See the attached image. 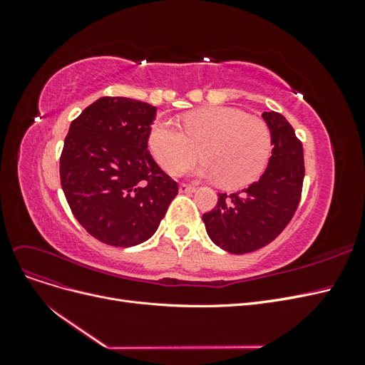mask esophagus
<instances>
[{"instance_id":"1","label":"esophagus","mask_w":365,"mask_h":365,"mask_svg":"<svg viewBox=\"0 0 365 365\" xmlns=\"http://www.w3.org/2000/svg\"><path fill=\"white\" fill-rule=\"evenodd\" d=\"M196 190V187L193 185H189V184H180V192L181 193H193Z\"/></svg>"}]
</instances>
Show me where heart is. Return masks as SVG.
Wrapping results in <instances>:
<instances>
[{"mask_svg": "<svg viewBox=\"0 0 365 365\" xmlns=\"http://www.w3.org/2000/svg\"><path fill=\"white\" fill-rule=\"evenodd\" d=\"M149 149L168 172L180 170L197 157L205 161L197 173L217 180L225 189L256 181L268 165L272 135L267 121L236 108L213 106L182 117V129L157 120L149 132Z\"/></svg>", "mask_w": 365, "mask_h": 365, "instance_id": "obj_1", "label": "heart"}]
</instances>
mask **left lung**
Returning <instances> with one entry per match:
<instances>
[{"label": "left lung", "instance_id": "8db88e82", "mask_svg": "<svg viewBox=\"0 0 365 365\" xmlns=\"http://www.w3.org/2000/svg\"><path fill=\"white\" fill-rule=\"evenodd\" d=\"M272 135V155L260 178L237 193H219L205 230L215 244L231 254L260 250L291 222L302 200L303 145L282 114L263 113Z\"/></svg>", "mask_w": 365, "mask_h": 365}]
</instances>
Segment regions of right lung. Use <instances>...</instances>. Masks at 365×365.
I'll return each instance as SVG.
<instances>
[{"mask_svg":"<svg viewBox=\"0 0 365 365\" xmlns=\"http://www.w3.org/2000/svg\"><path fill=\"white\" fill-rule=\"evenodd\" d=\"M157 108L102 97L74 118L61 153V185L74 217L97 240L134 247L155 233L178 184L148 150Z\"/></svg>","mask_w":365,"mask_h":365,"instance_id":"obj_1","label":"right lung"}]
</instances>
